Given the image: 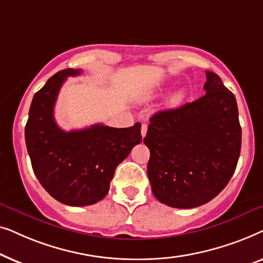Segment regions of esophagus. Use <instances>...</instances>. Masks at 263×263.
I'll use <instances>...</instances> for the list:
<instances>
[{"instance_id":"esophagus-1","label":"esophagus","mask_w":263,"mask_h":263,"mask_svg":"<svg viewBox=\"0 0 263 263\" xmlns=\"http://www.w3.org/2000/svg\"><path fill=\"white\" fill-rule=\"evenodd\" d=\"M146 133H147V124L143 123V124L141 125V136H142V138H145Z\"/></svg>"}]
</instances>
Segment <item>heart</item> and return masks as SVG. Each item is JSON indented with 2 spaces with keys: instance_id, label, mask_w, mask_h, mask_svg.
I'll list each match as a JSON object with an SVG mask.
<instances>
[{
  "instance_id": "obj_1",
  "label": "heart",
  "mask_w": 263,
  "mask_h": 263,
  "mask_svg": "<svg viewBox=\"0 0 263 263\" xmlns=\"http://www.w3.org/2000/svg\"><path fill=\"white\" fill-rule=\"evenodd\" d=\"M184 96H185V93H184V91H178V92H176L175 95H174V97H172L171 98V102L172 103H178V102H181V100L184 98Z\"/></svg>"
}]
</instances>
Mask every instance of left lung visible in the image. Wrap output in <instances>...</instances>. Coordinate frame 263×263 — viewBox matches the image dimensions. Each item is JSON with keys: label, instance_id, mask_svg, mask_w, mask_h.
<instances>
[{"label": "left lung", "instance_id": "left-lung-1", "mask_svg": "<svg viewBox=\"0 0 263 263\" xmlns=\"http://www.w3.org/2000/svg\"><path fill=\"white\" fill-rule=\"evenodd\" d=\"M206 95L149 118L143 139L151 157L147 175L153 195L175 208L210 202L236 170L242 129L235 96L213 71H206Z\"/></svg>", "mask_w": 263, "mask_h": 263}]
</instances>
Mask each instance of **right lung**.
I'll return each instance as SVG.
<instances>
[{"label":"right lung","mask_w":263,"mask_h":263,"mask_svg":"<svg viewBox=\"0 0 263 263\" xmlns=\"http://www.w3.org/2000/svg\"><path fill=\"white\" fill-rule=\"evenodd\" d=\"M81 69L56 73L32 99L25 140L38 181L46 192L68 206H88L103 200L117 165L141 142V124L112 128L95 124L64 132L53 118V106L63 82Z\"/></svg>","instance_id":"1"}]
</instances>
